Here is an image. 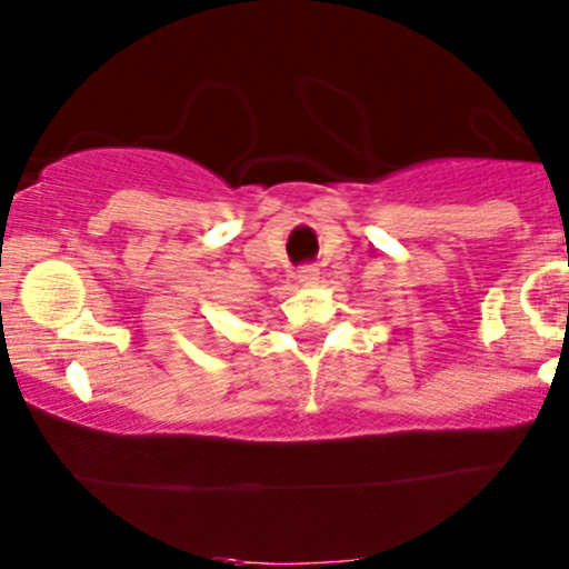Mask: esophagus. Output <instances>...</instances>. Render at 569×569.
<instances>
[{
	"mask_svg": "<svg viewBox=\"0 0 569 569\" xmlns=\"http://www.w3.org/2000/svg\"><path fill=\"white\" fill-rule=\"evenodd\" d=\"M297 278H299V283H316V280H318V267L316 264L299 267Z\"/></svg>",
	"mask_w": 569,
	"mask_h": 569,
	"instance_id": "1",
	"label": "esophagus"
}]
</instances>
